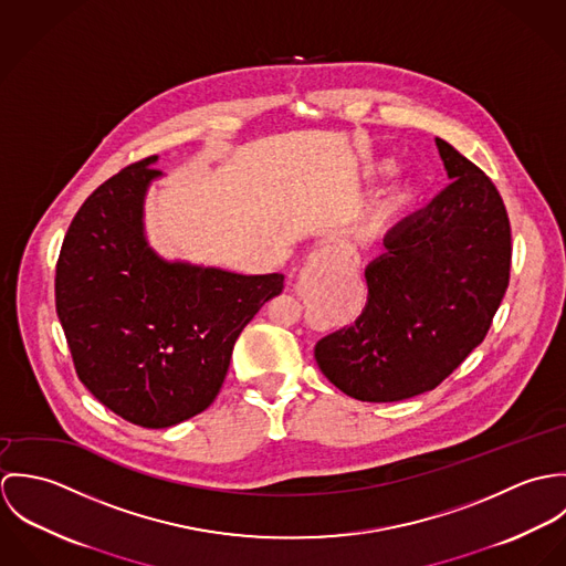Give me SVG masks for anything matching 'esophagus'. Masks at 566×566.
Wrapping results in <instances>:
<instances>
[{"label":"esophagus","mask_w":566,"mask_h":566,"mask_svg":"<svg viewBox=\"0 0 566 566\" xmlns=\"http://www.w3.org/2000/svg\"><path fill=\"white\" fill-rule=\"evenodd\" d=\"M328 256H331V250H328V248L314 252V254H312V261H310V268H321V265L326 263V259H328Z\"/></svg>","instance_id":"1"}]
</instances>
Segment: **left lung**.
Segmentation results:
<instances>
[{
	"mask_svg": "<svg viewBox=\"0 0 566 566\" xmlns=\"http://www.w3.org/2000/svg\"><path fill=\"white\" fill-rule=\"evenodd\" d=\"M436 146L451 185L386 235L366 268L361 316L316 344L324 377L357 401L438 388L484 342L510 283V220L494 182L451 144Z\"/></svg>",
	"mask_w": 566,
	"mask_h": 566,
	"instance_id": "8db88e82",
	"label": "left lung"
}]
</instances>
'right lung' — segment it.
<instances>
[{
	"instance_id": "add662e5",
	"label": "right lung",
	"mask_w": 566,
	"mask_h": 566,
	"mask_svg": "<svg viewBox=\"0 0 566 566\" xmlns=\"http://www.w3.org/2000/svg\"><path fill=\"white\" fill-rule=\"evenodd\" d=\"M155 161L124 167L84 200L54 290L84 388L124 420L163 429L216 401L243 326L283 292V274L161 259L144 235Z\"/></svg>"
}]
</instances>
